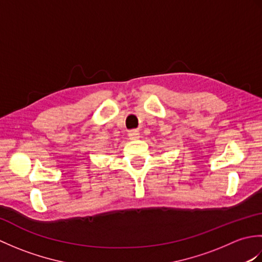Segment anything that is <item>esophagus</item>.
<instances>
[{"label": "esophagus", "instance_id": "1", "mask_svg": "<svg viewBox=\"0 0 262 262\" xmlns=\"http://www.w3.org/2000/svg\"><path fill=\"white\" fill-rule=\"evenodd\" d=\"M128 136H129L130 140H136V138H138V136H140V132L136 130V129L129 130V132H128Z\"/></svg>", "mask_w": 262, "mask_h": 262}]
</instances>
